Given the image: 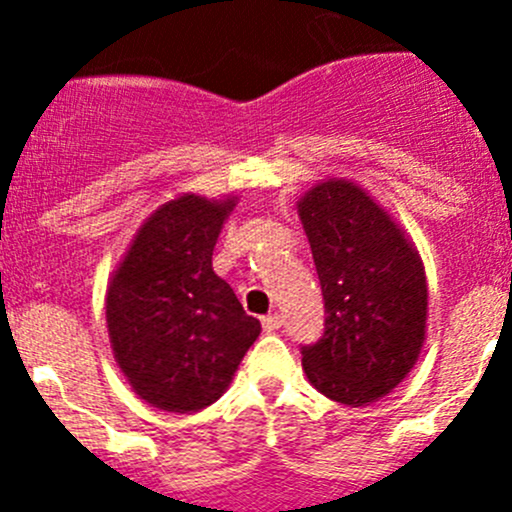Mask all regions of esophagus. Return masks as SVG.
<instances>
[{
    "mask_svg": "<svg viewBox=\"0 0 512 512\" xmlns=\"http://www.w3.org/2000/svg\"><path fill=\"white\" fill-rule=\"evenodd\" d=\"M280 327H282L280 314H267V317H262V329H265V332H277Z\"/></svg>",
    "mask_w": 512,
    "mask_h": 512,
    "instance_id": "34e87169",
    "label": "esophagus"
}]
</instances>
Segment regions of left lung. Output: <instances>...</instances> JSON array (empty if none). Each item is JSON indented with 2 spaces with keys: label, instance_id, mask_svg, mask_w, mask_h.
Listing matches in <instances>:
<instances>
[{
  "label": "left lung",
  "instance_id": "8db88e82",
  "mask_svg": "<svg viewBox=\"0 0 512 512\" xmlns=\"http://www.w3.org/2000/svg\"><path fill=\"white\" fill-rule=\"evenodd\" d=\"M324 294V334L302 347L309 384L344 406H366L414 369L426 337L428 285L416 247L349 180L299 198Z\"/></svg>",
  "mask_w": 512,
  "mask_h": 512
}]
</instances>
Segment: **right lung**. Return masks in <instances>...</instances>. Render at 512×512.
<instances>
[{"mask_svg":"<svg viewBox=\"0 0 512 512\" xmlns=\"http://www.w3.org/2000/svg\"><path fill=\"white\" fill-rule=\"evenodd\" d=\"M235 198L180 195L138 227L106 292V324L123 376L146 404L200 411L230 386L260 322L213 272Z\"/></svg>","mask_w":512,"mask_h":512,"instance_id":"add662e5","label":"right lung"}]
</instances>
